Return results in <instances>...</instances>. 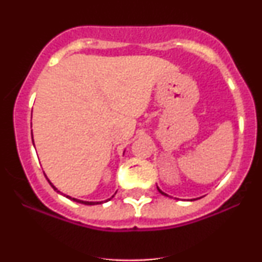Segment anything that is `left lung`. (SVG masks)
<instances>
[{"label": "left lung", "instance_id": "left-lung-1", "mask_svg": "<svg viewBox=\"0 0 262 262\" xmlns=\"http://www.w3.org/2000/svg\"><path fill=\"white\" fill-rule=\"evenodd\" d=\"M158 189H159V192H160V193H161V194H164V196H167V194H166V193H164V192H162L160 188H159V187H158Z\"/></svg>", "mask_w": 262, "mask_h": 262}]
</instances>
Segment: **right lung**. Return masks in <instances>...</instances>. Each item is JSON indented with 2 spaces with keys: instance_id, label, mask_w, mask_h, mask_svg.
<instances>
[{
  "instance_id": "add662e5",
  "label": "right lung",
  "mask_w": 262,
  "mask_h": 262,
  "mask_svg": "<svg viewBox=\"0 0 262 262\" xmlns=\"http://www.w3.org/2000/svg\"><path fill=\"white\" fill-rule=\"evenodd\" d=\"M32 138H33V135H32ZM47 180H48V179H47ZM48 181H49V180H48ZM49 183H50V186H52V187H53L54 189H55L56 192H59L58 188H56L55 186H54L52 182L49 181ZM112 197H113V196H112ZM66 198H69V200H71V201H75V202H79V203H81V204H86V206H93V204H101V203H102V202H87V201L76 200V198H73V197H70V196H66ZM110 200H111V198H110ZM110 200H107V201H110ZM107 201H106V202H107Z\"/></svg>"
}]
</instances>
